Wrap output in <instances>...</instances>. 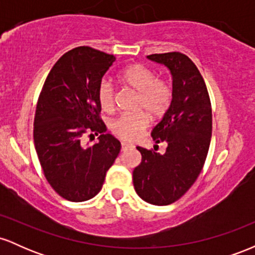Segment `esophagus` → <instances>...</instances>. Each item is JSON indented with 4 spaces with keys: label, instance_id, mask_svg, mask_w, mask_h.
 Wrapping results in <instances>:
<instances>
[{
    "label": "esophagus",
    "instance_id": "34e87169",
    "mask_svg": "<svg viewBox=\"0 0 255 255\" xmlns=\"http://www.w3.org/2000/svg\"><path fill=\"white\" fill-rule=\"evenodd\" d=\"M134 145L133 144H129V142H126V141H122L121 142V148L122 151H126L128 150V148H133Z\"/></svg>",
    "mask_w": 255,
    "mask_h": 255
}]
</instances>
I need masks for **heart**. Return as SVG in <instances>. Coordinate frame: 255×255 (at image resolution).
Instances as JSON below:
<instances>
[{
    "mask_svg": "<svg viewBox=\"0 0 255 255\" xmlns=\"http://www.w3.org/2000/svg\"><path fill=\"white\" fill-rule=\"evenodd\" d=\"M120 80L137 93L135 109L140 113L121 115L113 124V131L124 140H135L147 127L151 116L159 119L169 110L172 101L171 86L166 81L157 79L153 71L135 63L126 67L120 73ZM98 103L102 110L110 113L115 104V92L108 81L98 89Z\"/></svg>",
    "mask_w": 255,
    "mask_h": 255,
    "instance_id": "1",
    "label": "heart"
}]
</instances>
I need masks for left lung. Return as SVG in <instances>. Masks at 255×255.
Here are the masks:
<instances>
[{
    "instance_id": "1",
    "label": "left lung",
    "mask_w": 255,
    "mask_h": 255,
    "mask_svg": "<svg viewBox=\"0 0 255 255\" xmlns=\"http://www.w3.org/2000/svg\"><path fill=\"white\" fill-rule=\"evenodd\" d=\"M153 62L164 64L172 78V101L151 135L163 154L137 146L141 163L133 171L136 194L152 205L172 204L192 187L203 169L212 134L209 92L193 61L181 52L153 54ZM156 150V148H154Z\"/></svg>"
}]
</instances>
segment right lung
<instances>
[{
  "mask_svg": "<svg viewBox=\"0 0 255 255\" xmlns=\"http://www.w3.org/2000/svg\"><path fill=\"white\" fill-rule=\"evenodd\" d=\"M115 60L90 46L73 49L52 67L38 98L33 128L38 159L50 186L69 201L97 195L121 150V142L105 133L98 103L99 85ZM86 132L99 133V142L84 145Z\"/></svg>",
  "mask_w": 255,
  "mask_h": 255,
  "instance_id": "obj_1",
  "label": "right lung"
}]
</instances>
